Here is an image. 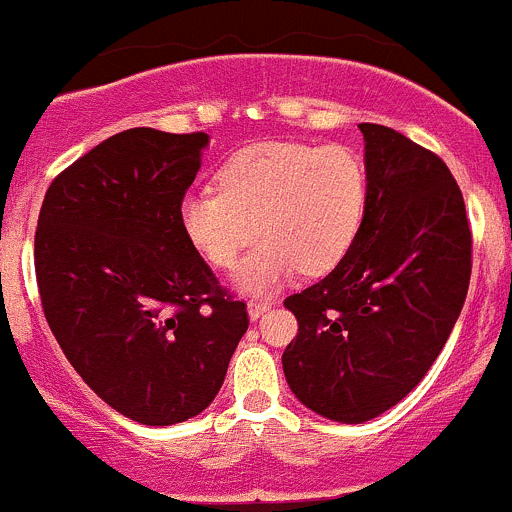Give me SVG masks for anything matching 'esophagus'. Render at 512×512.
<instances>
[{
    "instance_id": "esophagus-1",
    "label": "esophagus",
    "mask_w": 512,
    "mask_h": 512,
    "mask_svg": "<svg viewBox=\"0 0 512 512\" xmlns=\"http://www.w3.org/2000/svg\"><path fill=\"white\" fill-rule=\"evenodd\" d=\"M270 309H272L270 302H257V299H252V302L247 304V314H250L252 322H257V319H260L265 312H270Z\"/></svg>"
}]
</instances>
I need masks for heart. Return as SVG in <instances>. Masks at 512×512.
I'll use <instances>...</instances> for the list:
<instances>
[{
	"instance_id": "b5f03b06",
	"label": "heart",
	"mask_w": 512,
	"mask_h": 512,
	"mask_svg": "<svg viewBox=\"0 0 512 512\" xmlns=\"http://www.w3.org/2000/svg\"><path fill=\"white\" fill-rule=\"evenodd\" d=\"M366 208V173L344 146L262 141L218 170V190L180 200L185 240L213 267L230 270L240 250L260 240L235 272L242 292H272L297 270L324 275L352 250Z\"/></svg>"
}]
</instances>
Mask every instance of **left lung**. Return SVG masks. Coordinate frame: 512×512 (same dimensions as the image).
<instances>
[{
  "mask_svg": "<svg viewBox=\"0 0 512 512\" xmlns=\"http://www.w3.org/2000/svg\"><path fill=\"white\" fill-rule=\"evenodd\" d=\"M364 133L366 208L352 250L285 299L299 332L282 354L314 414L364 423L399 404L451 337L471 282V227L441 158L376 123Z\"/></svg>",
  "mask_w": 512,
  "mask_h": 512,
  "instance_id": "obj_1",
  "label": "left lung"
}]
</instances>
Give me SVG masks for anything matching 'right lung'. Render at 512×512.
<instances>
[{
    "label": "right lung",
    "mask_w": 512,
    "mask_h": 512,
    "mask_svg": "<svg viewBox=\"0 0 512 512\" xmlns=\"http://www.w3.org/2000/svg\"><path fill=\"white\" fill-rule=\"evenodd\" d=\"M208 143V133H116L56 175L41 203L46 322L98 399L143 426L208 409L250 324L180 227Z\"/></svg>",
    "instance_id": "add662e5"
}]
</instances>
